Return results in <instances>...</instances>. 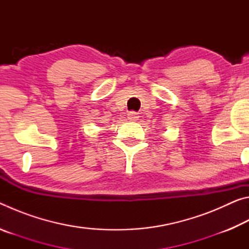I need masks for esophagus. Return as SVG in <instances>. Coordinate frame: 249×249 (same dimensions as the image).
<instances>
[{
    "instance_id": "obj_1",
    "label": "esophagus",
    "mask_w": 249,
    "mask_h": 249,
    "mask_svg": "<svg viewBox=\"0 0 249 249\" xmlns=\"http://www.w3.org/2000/svg\"><path fill=\"white\" fill-rule=\"evenodd\" d=\"M127 119L129 121L135 122V121H137L138 119H140V115H138V113H136V112H129L127 114Z\"/></svg>"
}]
</instances>
